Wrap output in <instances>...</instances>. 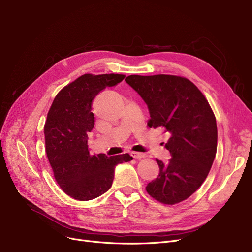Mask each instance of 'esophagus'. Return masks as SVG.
<instances>
[{
  "instance_id": "esophagus-1",
  "label": "esophagus",
  "mask_w": 252,
  "mask_h": 252,
  "mask_svg": "<svg viewBox=\"0 0 252 252\" xmlns=\"http://www.w3.org/2000/svg\"><path fill=\"white\" fill-rule=\"evenodd\" d=\"M130 155H131V157L136 158V159H141V158H144L147 156L146 153H141V152H136V151H131Z\"/></svg>"
}]
</instances>
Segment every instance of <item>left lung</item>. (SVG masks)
I'll use <instances>...</instances> for the list:
<instances>
[{"label": "left lung", "mask_w": 252, "mask_h": 252, "mask_svg": "<svg viewBox=\"0 0 252 252\" xmlns=\"http://www.w3.org/2000/svg\"><path fill=\"white\" fill-rule=\"evenodd\" d=\"M126 82L148 105V126L169 135L165 148L171 158L166 163L156 159L159 174L147 185V193L167 205L186 200L201 186L215 160L218 128L213 109L186 77L134 74Z\"/></svg>", "instance_id": "left-lung-1"}]
</instances>
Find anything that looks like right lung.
<instances>
[{"instance_id":"obj_1","label":"right lung","mask_w":252,"mask_h":252,"mask_svg":"<svg viewBox=\"0 0 252 252\" xmlns=\"http://www.w3.org/2000/svg\"><path fill=\"white\" fill-rule=\"evenodd\" d=\"M125 77L86 73L58 93L48 112L44 126L48 159L60 188L76 200H92L108 191L115 165L133 159L128 153L91 155L88 149V134L95 125L93 100Z\"/></svg>"}]
</instances>
